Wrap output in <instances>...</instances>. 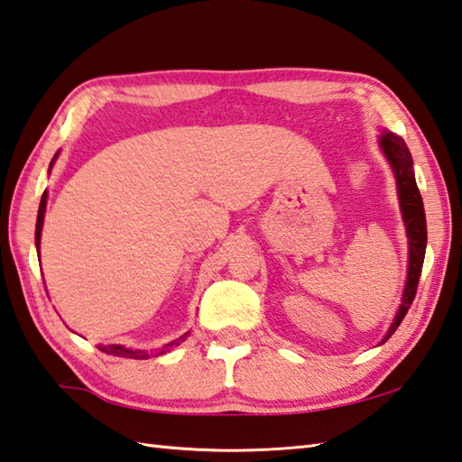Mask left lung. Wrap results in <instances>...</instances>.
<instances>
[{
  "mask_svg": "<svg viewBox=\"0 0 462 462\" xmlns=\"http://www.w3.org/2000/svg\"><path fill=\"white\" fill-rule=\"evenodd\" d=\"M381 146L384 156L391 162L394 170L396 186H399V200H401V210L402 218L406 224V236H409V246H411V260H409V278H406V288L402 296V304L399 312H396V319L393 322L391 330L386 332L383 342L393 337L394 330L401 327L402 319L409 312L411 304L417 296L419 280L422 273V262H424V250H427V218H424V206L422 198L419 192L417 180H414V170H412V158L411 152L406 148L404 140L401 135H394L391 132H384L381 135Z\"/></svg>",
  "mask_w": 462,
  "mask_h": 462,
  "instance_id": "obj_1",
  "label": "left lung"
}]
</instances>
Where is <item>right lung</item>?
Masks as SVG:
<instances>
[{"instance_id":"1","label":"right lung","mask_w":462,"mask_h":462,"mask_svg":"<svg viewBox=\"0 0 462 462\" xmlns=\"http://www.w3.org/2000/svg\"><path fill=\"white\" fill-rule=\"evenodd\" d=\"M58 156V153H56ZM56 160V158H53ZM53 160H51V164H53ZM45 192H43V196H42V202H40V212H38V224H35V246H38V250H40V238H42V226H43V214H45ZM186 338V334L184 337H180L178 340H174V342H170V345H166V346H162L160 350H156V355H164V352H168L170 348H174V346H178L180 342H182ZM99 350L102 352H106V355H114V356H122V358H138V360H143V358H148V352L146 350H132V348H125V346H120V345H112V346H99Z\"/></svg>"}]
</instances>
